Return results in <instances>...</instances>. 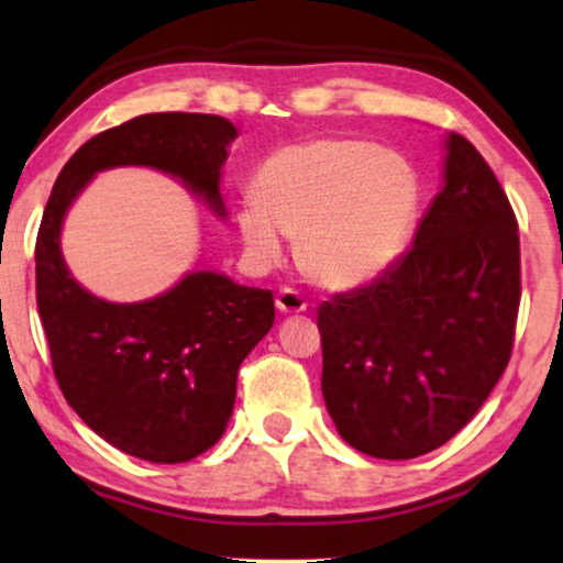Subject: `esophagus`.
Here are the masks:
<instances>
[{
  "label": "esophagus",
  "instance_id": "obj_1",
  "mask_svg": "<svg viewBox=\"0 0 563 563\" xmlns=\"http://www.w3.org/2000/svg\"><path fill=\"white\" fill-rule=\"evenodd\" d=\"M276 308H279L282 312H302L305 308H308V299L299 295L297 289L284 287L279 295H276Z\"/></svg>",
  "mask_w": 563,
  "mask_h": 563
}]
</instances>
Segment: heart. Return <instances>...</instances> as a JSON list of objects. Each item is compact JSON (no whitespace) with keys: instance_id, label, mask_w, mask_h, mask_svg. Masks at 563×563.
<instances>
[{"instance_id":"obj_1","label":"heart","mask_w":563,"mask_h":563,"mask_svg":"<svg viewBox=\"0 0 563 563\" xmlns=\"http://www.w3.org/2000/svg\"><path fill=\"white\" fill-rule=\"evenodd\" d=\"M421 207L424 184L406 155L364 139L320 136L264 159L238 228L261 266L282 258L284 235L299 238V261L312 279L352 289L398 264Z\"/></svg>"}]
</instances>
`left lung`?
<instances>
[{"label": "left lung", "mask_w": 563, "mask_h": 563, "mask_svg": "<svg viewBox=\"0 0 563 563\" xmlns=\"http://www.w3.org/2000/svg\"><path fill=\"white\" fill-rule=\"evenodd\" d=\"M517 310V217L481 152L450 134L444 188L413 247L367 287L320 305L323 398L339 434L385 460L442 448L499 383Z\"/></svg>", "instance_id": "obj_1"}]
</instances>
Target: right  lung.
I'll use <instances>...</instances> for the list:
<instances>
[{
	"label": "right lung",
	"mask_w": 563,
	"mask_h": 563,
	"mask_svg": "<svg viewBox=\"0 0 563 563\" xmlns=\"http://www.w3.org/2000/svg\"><path fill=\"white\" fill-rule=\"evenodd\" d=\"M235 136L207 113H147L100 131L58 173L35 240V299L58 388L95 434L150 463H186L224 434L240 364L274 325V295L196 272L147 302H106L71 279L62 219L95 173L119 165L170 173L224 214L219 170Z\"/></svg>",
	"instance_id": "add662e5"
}]
</instances>
